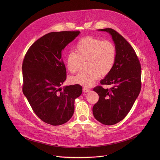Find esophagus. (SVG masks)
Wrapping results in <instances>:
<instances>
[{
	"label": "esophagus",
	"instance_id": "esophagus-1",
	"mask_svg": "<svg viewBox=\"0 0 160 160\" xmlns=\"http://www.w3.org/2000/svg\"><path fill=\"white\" fill-rule=\"evenodd\" d=\"M82 91L84 92H85V93H87V92L90 91V89H88V88H83Z\"/></svg>",
	"mask_w": 160,
	"mask_h": 160
}]
</instances>
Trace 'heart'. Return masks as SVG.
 Returning <instances> with one entry per match:
<instances>
[{
  "label": "heart",
  "instance_id": "obj_1",
  "mask_svg": "<svg viewBox=\"0 0 160 160\" xmlns=\"http://www.w3.org/2000/svg\"><path fill=\"white\" fill-rule=\"evenodd\" d=\"M75 52H70L67 57V67L71 73L78 70L79 62L86 60L85 72L79 73L70 78L73 84L91 87L100 76H106L112 70L116 58V48L108 41L87 36L81 39L75 46Z\"/></svg>",
  "mask_w": 160,
  "mask_h": 160
}]
</instances>
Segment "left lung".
<instances>
[{"label": "left lung", "instance_id": "left-lung-1", "mask_svg": "<svg viewBox=\"0 0 160 160\" xmlns=\"http://www.w3.org/2000/svg\"><path fill=\"white\" fill-rule=\"evenodd\" d=\"M109 32L116 48V58L112 71L101 80L102 85L93 88L98 101L92 108L95 118L105 125H113L122 120L132 108L141 90V65L131 44L112 28L98 29Z\"/></svg>", "mask_w": 160, "mask_h": 160}]
</instances>
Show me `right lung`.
Instances as JSON below:
<instances>
[{
  "label": "right lung",
  "instance_id": "right-lung-1",
  "mask_svg": "<svg viewBox=\"0 0 160 160\" xmlns=\"http://www.w3.org/2000/svg\"><path fill=\"white\" fill-rule=\"evenodd\" d=\"M79 33L46 34L29 48L23 59V93L35 114L52 126L68 121L74 113V100L82 92L79 84L60 88L67 79L63 50Z\"/></svg>",
  "mask_w": 160,
  "mask_h": 160
}]
</instances>
